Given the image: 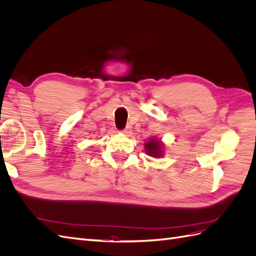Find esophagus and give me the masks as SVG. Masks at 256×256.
<instances>
[{"mask_svg": "<svg viewBox=\"0 0 256 256\" xmlns=\"http://www.w3.org/2000/svg\"><path fill=\"white\" fill-rule=\"evenodd\" d=\"M120 132H122V134H129L131 132V126H130V125H128L125 129L122 130Z\"/></svg>", "mask_w": 256, "mask_h": 256, "instance_id": "esophagus-1", "label": "esophagus"}]
</instances>
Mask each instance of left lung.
I'll return each instance as SVG.
<instances>
[{
	"instance_id": "left-lung-1",
	"label": "left lung",
	"mask_w": 256,
	"mask_h": 256,
	"mask_svg": "<svg viewBox=\"0 0 256 256\" xmlns=\"http://www.w3.org/2000/svg\"><path fill=\"white\" fill-rule=\"evenodd\" d=\"M144 146L146 154H150L152 157L159 158L162 157V154H164V144H162L161 141L157 140V138H150L148 142L145 143Z\"/></svg>"
}]
</instances>
